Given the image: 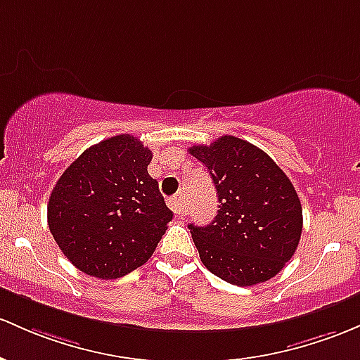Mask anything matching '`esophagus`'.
I'll return each mask as SVG.
<instances>
[{"label": "esophagus", "mask_w": 360, "mask_h": 360, "mask_svg": "<svg viewBox=\"0 0 360 360\" xmlns=\"http://www.w3.org/2000/svg\"><path fill=\"white\" fill-rule=\"evenodd\" d=\"M167 205H169V208L176 213V215H181V213H183V195H181V193L174 195L172 198H169Z\"/></svg>", "instance_id": "34e87169"}]
</instances>
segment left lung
Returning a JSON list of instances; mask_svg holds the SVG:
<instances>
[{
	"instance_id": "8db88e82",
	"label": "left lung",
	"mask_w": 360,
	"mask_h": 360,
	"mask_svg": "<svg viewBox=\"0 0 360 360\" xmlns=\"http://www.w3.org/2000/svg\"><path fill=\"white\" fill-rule=\"evenodd\" d=\"M189 153L212 174L219 210L212 224H189L201 263L232 285L266 282L297 250L302 207L285 172L250 141L225 135Z\"/></svg>"
}]
</instances>
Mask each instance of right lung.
I'll use <instances>...</instances> for the list:
<instances>
[{
	"mask_svg": "<svg viewBox=\"0 0 360 360\" xmlns=\"http://www.w3.org/2000/svg\"><path fill=\"white\" fill-rule=\"evenodd\" d=\"M150 160L138 138L117 135L86 148L58 179L47 225L80 271L120 278L153 255L172 212L147 171Z\"/></svg>",
	"mask_w": 360,
	"mask_h": 360,
	"instance_id": "right-lung-1",
	"label": "right lung"
}]
</instances>
